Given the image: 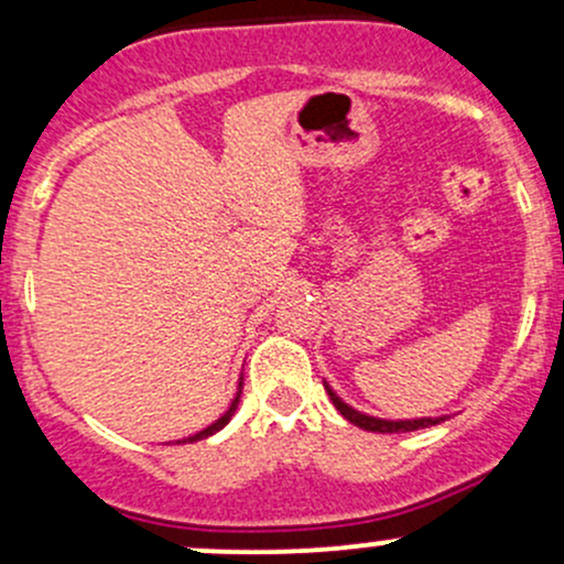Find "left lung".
<instances>
[{
	"label": "left lung",
	"mask_w": 564,
	"mask_h": 564,
	"mask_svg": "<svg viewBox=\"0 0 564 564\" xmlns=\"http://www.w3.org/2000/svg\"><path fill=\"white\" fill-rule=\"evenodd\" d=\"M326 386V382H324ZM326 393H329L332 404L337 406V412L343 414L345 420H350L352 425H358V429L364 431H375V433H406V431H420V429H431V425H438L442 420L447 417H417V420H382V417H372V414H364L358 410H352V406L345 404L343 399H339L337 393L332 391L329 386H326Z\"/></svg>",
	"instance_id": "left-lung-1"
}]
</instances>
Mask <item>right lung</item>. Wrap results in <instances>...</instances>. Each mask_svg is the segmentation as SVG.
Masks as SVG:
<instances>
[{"label":"right lung","mask_w":564,"mask_h":564,"mask_svg":"<svg viewBox=\"0 0 564 564\" xmlns=\"http://www.w3.org/2000/svg\"><path fill=\"white\" fill-rule=\"evenodd\" d=\"M240 391H243V382H240L238 386V393H235V399H232V404H230V410H227L225 414H221L219 420H216V423H212L208 425V429H203L200 433H195V436H189V438H178L176 444H187V442H200V438H208V436H214L216 431H221L225 429L227 423H230V417L235 414V410H238V401H240Z\"/></svg>","instance_id":"1"}]
</instances>
